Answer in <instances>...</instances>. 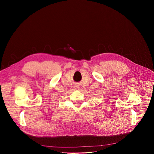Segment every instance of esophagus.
Masks as SVG:
<instances>
[{
  "label": "esophagus",
  "mask_w": 154,
  "mask_h": 154,
  "mask_svg": "<svg viewBox=\"0 0 154 154\" xmlns=\"http://www.w3.org/2000/svg\"><path fill=\"white\" fill-rule=\"evenodd\" d=\"M73 88H74V89H75V90H79L80 89H81V87H80V85H75L74 86H73Z\"/></svg>",
  "instance_id": "1"
}]
</instances>
